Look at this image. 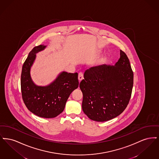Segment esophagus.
<instances>
[{
	"label": "esophagus",
	"instance_id": "obj_1",
	"mask_svg": "<svg viewBox=\"0 0 159 159\" xmlns=\"http://www.w3.org/2000/svg\"><path fill=\"white\" fill-rule=\"evenodd\" d=\"M83 79V73H80L79 74V75H78V79H79V82H81V81L82 80V79Z\"/></svg>",
	"mask_w": 159,
	"mask_h": 159
}]
</instances>
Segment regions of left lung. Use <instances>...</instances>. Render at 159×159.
<instances>
[{"instance_id": "left-lung-1", "label": "left lung", "mask_w": 159, "mask_h": 159, "mask_svg": "<svg viewBox=\"0 0 159 159\" xmlns=\"http://www.w3.org/2000/svg\"><path fill=\"white\" fill-rule=\"evenodd\" d=\"M114 66L103 64L85 71L80 83L82 110L90 119L110 120L125 110L131 97L134 73L126 54L120 50Z\"/></svg>"}]
</instances>
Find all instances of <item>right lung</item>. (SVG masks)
<instances>
[{
	"instance_id": "obj_1",
	"label": "right lung",
	"mask_w": 159,
	"mask_h": 159,
	"mask_svg": "<svg viewBox=\"0 0 159 159\" xmlns=\"http://www.w3.org/2000/svg\"><path fill=\"white\" fill-rule=\"evenodd\" d=\"M46 48L35 46L23 64L21 88L24 102L32 113L43 118H53L61 113L71 93L79 86L78 74L62 71L52 82L46 86H38L31 77V68L36 53Z\"/></svg>"
}]
</instances>
